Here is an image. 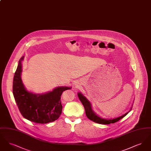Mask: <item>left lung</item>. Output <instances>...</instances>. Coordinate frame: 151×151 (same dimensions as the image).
Wrapping results in <instances>:
<instances>
[{
  "mask_svg": "<svg viewBox=\"0 0 151 151\" xmlns=\"http://www.w3.org/2000/svg\"><path fill=\"white\" fill-rule=\"evenodd\" d=\"M78 95L80 100L81 102V103L83 104V105L84 107L86 116L88 117V119H89L90 120H91L93 122H96V123H97L99 124H109L110 123H114L115 122H118V121L121 119L122 118L124 117L128 114V113H127L125 114L122 115L121 116H119L118 118H116L113 119L108 120V119H105L101 118L94 113L93 111L92 110L90 102L81 93H78ZM132 108L131 109V110L132 109Z\"/></svg>",
  "mask_w": 151,
  "mask_h": 151,
  "instance_id": "8db88e82",
  "label": "left lung"
}]
</instances>
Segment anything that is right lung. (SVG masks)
Returning a JSON list of instances; mask_svg holds the SVG:
<instances>
[{
  "instance_id": "add662e5",
  "label": "right lung",
  "mask_w": 151,
  "mask_h": 151,
  "mask_svg": "<svg viewBox=\"0 0 151 151\" xmlns=\"http://www.w3.org/2000/svg\"><path fill=\"white\" fill-rule=\"evenodd\" d=\"M23 59L24 57L19 61L13 80V94L20 113L25 119L37 123L45 124L57 120L62 111L61 96L64 91L71 88L58 87L43 94L28 92L21 79Z\"/></svg>"
}]
</instances>
